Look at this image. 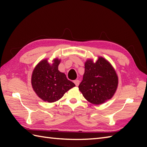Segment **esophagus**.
<instances>
[{
  "mask_svg": "<svg viewBox=\"0 0 147 147\" xmlns=\"http://www.w3.org/2000/svg\"><path fill=\"white\" fill-rule=\"evenodd\" d=\"M74 83L76 85V86H78L79 85V84H80V81L78 80H76L74 81Z\"/></svg>",
  "mask_w": 147,
  "mask_h": 147,
  "instance_id": "34e87169",
  "label": "esophagus"
}]
</instances>
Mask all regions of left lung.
Here are the masks:
<instances>
[{
  "mask_svg": "<svg viewBox=\"0 0 147 147\" xmlns=\"http://www.w3.org/2000/svg\"><path fill=\"white\" fill-rule=\"evenodd\" d=\"M118 78L109 62L99 57L95 62L88 59L85 64V73L79 85L84 97L93 104L99 105L111 99L116 91Z\"/></svg>",
  "mask_w": 147,
  "mask_h": 147,
  "instance_id": "1",
  "label": "left lung"
}]
</instances>
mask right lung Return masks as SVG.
Returning <instances> with one entry per match:
<instances>
[{"instance_id":"1","label":"right lung","mask_w":147,"mask_h":147,"mask_svg":"<svg viewBox=\"0 0 147 147\" xmlns=\"http://www.w3.org/2000/svg\"><path fill=\"white\" fill-rule=\"evenodd\" d=\"M61 60L55 59L50 64L47 59L40 61L34 69L32 85L36 95L43 101L54 102L62 97L69 90L75 86L65 74L58 70Z\"/></svg>"}]
</instances>
